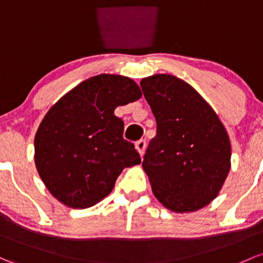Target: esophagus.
<instances>
[{
  "mask_svg": "<svg viewBox=\"0 0 263 263\" xmlns=\"http://www.w3.org/2000/svg\"><path fill=\"white\" fill-rule=\"evenodd\" d=\"M136 148L139 150V153L141 156H142L143 153H145V148H146V140H140L136 142Z\"/></svg>",
  "mask_w": 263,
  "mask_h": 263,
  "instance_id": "esophagus-1",
  "label": "esophagus"
}]
</instances>
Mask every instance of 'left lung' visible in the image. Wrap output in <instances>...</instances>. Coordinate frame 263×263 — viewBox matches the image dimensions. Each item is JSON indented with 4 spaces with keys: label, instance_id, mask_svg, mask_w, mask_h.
<instances>
[{
    "label": "left lung",
    "instance_id": "obj_1",
    "mask_svg": "<svg viewBox=\"0 0 263 263\" xmlns=\"http://www.w3.org/2000/svg\"><path fill=\"white\" fill-rule=\"evenodd\" d=\"M156 120L142 167L157 200L176 213L215 199L231 168V142L217 113L186 82L155 74L140 83Z\"/></svg>",
    "mask_w": 263,
    "mask_h": 263
}]
</instances>
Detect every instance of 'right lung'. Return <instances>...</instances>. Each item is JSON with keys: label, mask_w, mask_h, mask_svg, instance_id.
Listing matches in <instances>:
<instances>
[{"label": "right lung", "mask_w": 263, "mask_h": 263, "mask_svg": "<svg viewBox=\"0 0 263 263\" xmlns=\"http://www.w3.org/2000/svg\"><path fill=\"white\" fill-rule=\"evenodd\" d=\"M141 96L132 79L99 74L49 109L35 135V165L52 197L70 208H89L112 192L124 167L140 164L115 109Z\"/></svg>", "instance_id": "1"}]
</instances>
